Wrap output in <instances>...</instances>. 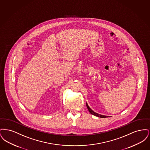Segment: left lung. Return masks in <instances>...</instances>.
<instances>
[{
  "instance_id": "obj_1",
  "label": "left lung",
  "mask_w": 150,
  "mask_h": 150,
  "mask_svg": "<svg viewBox=\"0 0 150 150\" xmlns=\"http://www.w3.org/2000/svg\"><path fill=\"white\" fill-rule=\"evenodd\" d=\"M86 107H87V108H88V111H89V112H90L91 114L93 115H94V116H97V117H101V118H105V117H108L107 116L98 114L95 112L94 111H93V110H92L90 107H89V106L88 105L87 103H86Z\"/></svg>"
}]
</instances>
